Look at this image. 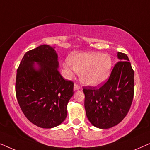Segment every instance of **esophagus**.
Segmentation results:
<instances>
[{
  "mask_svg": "<svg viewBox=\"0 0 150 150\" xmlns=\"http://www.w3.org/2000/svg\"><path fill=\"white\" fill-rule=\"evenodd\" d=\"M81 89V87H80V85H78V84H74V91H77V90H79Z\"/></svg>",
  "mask_w": 150,
  "mask_h": 150,
  "instance_id": "1",
  "label": "esophagus"
}]
</instances>
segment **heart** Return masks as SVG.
<instances>
[{"mask_svg": "<svg viewBox=\"0 0 150 150\" xmlns=\"http://www.w3.org/2000/svg\"><path fill=\"white\" fill-rule=\"evenodd\" d=\"M63 67L69 76L73 71L80 72V79L86 85L96 87L107 79L112 67V60L106 54L81 52L72 54L69 61L63 63Z\"/></svg>", "mask_w": 150, "mask_h": 150, "instance_id": "1", "label": "heart"}]
</instances>
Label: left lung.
I'll use <instances>...</instances> for the list:
<instances>
[{"mask_svg":"<svg viewBox=\"0 0 150 150\" xmlns=\"http://www.w3.org/2000/svg\"><path fill=\"white\" fill-rule=\"evenodd\" d=\"M120 61L102 87H84L88 120L96 128H112L126 116L134 96V71L128 56L117 52Z\"/></svg>","mask_w":150,"mask_h":150,"instance_id":"left-lung-1","label":"left lung"}]
</instances>
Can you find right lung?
<instances>
[{
	"mask_svg": "<svg viewBox=\"0 0 150 150\" xmlns=\"http://www.w3.org/2000/svg\"><path fill=\"white\" fill-rule=\"evenodd\" d=\"M58 68L54 47L44 44L26 52L17 69L18 104L26 117L42 128H54L65 120L74 94L73 82L63 79Z\"/></svg>",
	"mask_w": 150,
	"mask_h": 150,
	"instance_id": "add662e5",
	"label": "right lung"
}]
</instances>
